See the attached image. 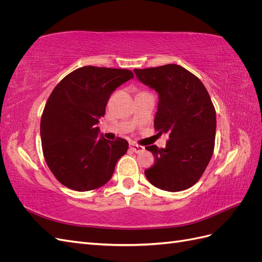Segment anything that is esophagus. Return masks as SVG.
Segmentation results:
<instances>
[{"instance_id": "esophagus-1", "label": "esophagus", "mask_w": 262, "mask_h": 262, "mask_svg": "<svg viewBox=\"0 0 262 262\" xmlns=\"http://www.w3.org/2000/svg\"><path fill=\"white\" fill-rule=\"evenodd\" d=\"M130 148L131 150H133L134 153H141V152H144V146H141L138 144H134V143H130Z\"/></svg>"}]
</instances>
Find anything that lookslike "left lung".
Listing matches in <instances>:
<instances>
[{"mask_svg": "<svg viewBox=\"0 0 262 262\" xmlns=\"http://www.w3.org/2000/svg\"><path fill=\"white\" fill-rule=\"evenodd\" d=\"M139 81L157 93L154 128L168 133L165 148H145L155 157L144 172L147 180L166 191H181L201 178L215 143L216 113L203 83L177 64L134 69Z\"/></svg>", "mask_w": 262, "mask_h": 262, "instance_id": "8db88e82", "label": "left lung"}]
</instances>
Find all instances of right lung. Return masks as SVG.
I'll list each match as a JSON object with an SVG mask.
<instances>
[{
	"mask_svg": "<svg viewBox=\"0 0 262 262\" xmlns=\"http://www.w3.org/2000/svg\"><path fill=\"white\" fill-rule=\"evenodd\" d=\"M133 76L130 70L87 66L54 87L41 116L40 136L46 163L63 186L90 191L112 178L129 143L121 138L98 139L96 124L110 95Z\"/></svg>",
	"mask_w": 262,
	"mask_h": 262,
	"instance_id": "obj_1",
	"label": "right lung"
}]
</instances>
